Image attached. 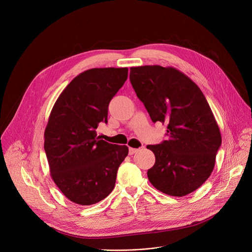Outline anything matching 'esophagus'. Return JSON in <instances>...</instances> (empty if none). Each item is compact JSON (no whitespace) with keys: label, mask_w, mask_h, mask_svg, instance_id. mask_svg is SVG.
<instances>
[{"label":"esophagus","mask_w":252,"mask_h":252,"mask_svg":"<svg viewBox=\"0 0 252 252\" xmlns=\"http://www.w3.org/2000/svg\"><path fill=\"white\" fill-rule=\"evenodd\" d=\"M138 151H139V149H136V148H131V147L128 148V154L129 155H133V154H135Z\"/></svg>","instance_id":"esophagus-1"}]
</instances>
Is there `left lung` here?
Returning <instances> with one entry per match:
<instances>
[{"label": "left lung", "instance_id": "left-lung-1", "mask_svg": "<svg viewBox=\"0 0 252 252\" xmlns=\"http://www.w3.org/2000/svg\"><path fill=\"white\" fill-rule=\"evenodd\" d=\"M129 79L152 122L167 125L168 139L148 145L155 163L150 183L169 196L197 190L209 178L221 144L220 127L201 90L174 67H130Z\"/></svg>", "mask_w": 252, "mask_h": 252}]
</instances>
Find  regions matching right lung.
<instances>
[{"label": "right lung", "instance_id": "1", "mask_svg": "<svg viewBox=\"0 0 252 252\" xmlns=\"http://www.w3.org/2000/svg\"><path fill=\"white\" fill-rule=\"evenodd\" d=\"M126 67L92 68L75 76L56 100L45 129L51 177L63 195L79 205L95 204L115 186L126 146L97 136L107 123L108 105L127 78Z\"/></svg>", "mask_w": 252, "mask_h": 252}]
</instances>
